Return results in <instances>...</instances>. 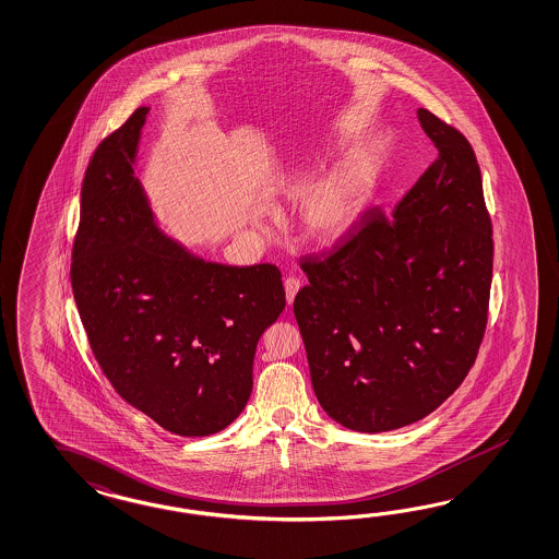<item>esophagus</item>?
Here are the masks:
<instances>
[{
  "label": "esophagus",
  "instance_id": "obj_1",
  "mask_svg": "<svg viewBox=\"0 0 559 559\" xmlns=\"http://www.w3.org/2000/svg\"><path fill=\"white\" fill-rule=\"evenodd\" d=\"M299 288H301V281H299V278H295V276H288V278H285V293H287L288 305H293V301H295V295L299 293Z\"/></svg>",
  "mask_w": 559,
  "mask_h": 559
}]
</instances>
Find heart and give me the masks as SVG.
Returning <instances> with one entry per match:
<instances>
[{"mask_svg":"<svg viewBox=\"0 0 559 559\" xmlns=\"http://www.w3.org/2000/svg\"><path fill=\"white\" fill-rule=\"evenodd\" d=\"M313 170L297 166L285 173L276 189L283 195H301ZM374 197V173L368 163L340 166L319 179L302 199L297 226L302 240L316 248H330L356 229Z\"/></svg>","mask_w":559,"mask_h":559,"instance_id":"b5f03b06","label":"heart"}]
</instances>
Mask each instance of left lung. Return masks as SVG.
I'll return each mask as SVG.
<instances>
[{
    "label": "left lung",
    "instance_id": "8db88e82",
    "mask_svg": "<svg viewBox=\"0 0 559 559\" xmlns=\"http://www.w3.org/2000/svg\"><path fill=\"white\" fill-rule=\"evenodd\" d=\"M438 158L393 215L378 207L332 252L302 258L293 311L319 405L352 431L427 417L462 384L488 321L492 224L468 140L417 109Z\"/></svg>",
    "mask_w": 559,
    "mask_h": 559
}]
</instances>
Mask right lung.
Here are the masks:
<instances>
[{
  "label": "right lung",
  "mask_w": 559,
  "mask_h": 559,
  "mask_svg": "<svg viewBox=\"0 0 559 559\" xmlns=\"http://www.w3.org/2000/svg\"><path fill=\"white\" fill-rule=\"evenodd\" d=\"M148 107L91 156L71 285L95 360L126 403L163 429H226L252 393L258 340L285 309L274 264L229 266L163 234L134 177Z\"/></svg>",
  "instance_id": "1"
}]
</instances>
